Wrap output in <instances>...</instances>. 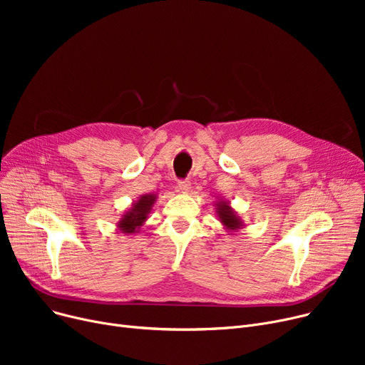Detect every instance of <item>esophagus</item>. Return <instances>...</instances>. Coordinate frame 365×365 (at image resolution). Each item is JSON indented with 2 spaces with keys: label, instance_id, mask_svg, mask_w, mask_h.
I'll return each mask as SVG.
<instances>
[{
  "label": "esophagus",
  "instance_id": "esophagus-1",
  "mask_svg": "<svg viewBox=\"0 0 365 365\" xmlns=\"http://www.w3.org/2000/svg\"><path fill=\"white\" fill-rule=\"evenodd\" d=\"M178 192H182V194H187L190 190V182L189 180H180L178 183Z\"/></svg>",
  "mask_w": 365,
  "mask_h": 365
}]
</instances>
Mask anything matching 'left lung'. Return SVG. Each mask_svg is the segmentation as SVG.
I'll list each match as a JSON object with an SVG mask.
<instances>
[{"label": "left lung", "instance_id": "left-lung-1", "mask_svg": "<svg viewBox=\"0 0 365 365\" xmlns=\"http://www.w3.org/2000/svg\"><path fill=\"white\" fill-rule=\"evenodd\" d=\"M216 215L219 217V222L223 225V227L229 232H237L238 229L244 226L242 219L238 216V213L232 208L231 202L226 200H217L215 204Z\"/></svg>", "mask_w": 365, "mask_h": 365}]
</instances>
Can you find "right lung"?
<instances>
[{"label": "right lung", "mask_w": 365, "mask_h": 365, "mask_svg": "<svg viewBox=\"0 0 365 365\" xmlns=\"http://www.w3.org/2000/svg\"><path fill=\"white\" fill-rule=\"evenodd\" d=\"M157 201V194H145L140 195L136 201H133L131 205L121 215L117 222V229L125 235H136L140 232V227L148 220L150 210Z\"/></svg>", "instance_id": "add662e5"}]
</instances>
